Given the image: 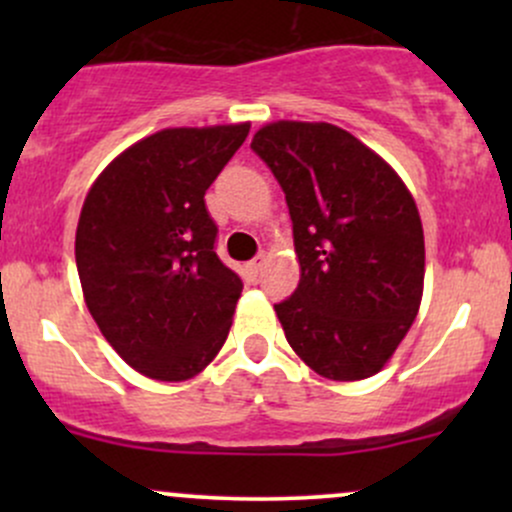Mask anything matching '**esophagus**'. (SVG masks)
Segmentation results:
<instances>
[{
  "instance_id": "1",
  "label": "esophagus",
  "mask_w": 512,
  "mask_h": 512,
  "mask_svg": "<svg viewBox=\"0 0 512 512\" xmlns=\"http://www.w3.org/2000/svg\"><path fill=\"white\" fill-rule=\"evenodd\" d=\"M264 260H267V255H264V252H260V255L255 257V260H252L248 267H250V272H252V276H257L262 272V264H264Z\"/></svg>"
}]
</instances>
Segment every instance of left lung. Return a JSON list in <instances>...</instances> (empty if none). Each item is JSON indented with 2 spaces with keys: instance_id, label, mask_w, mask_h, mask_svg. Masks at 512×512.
Instances as JSON below:
<instances>
[{
  "instance_id": "8db88e82",
  "label": "left lung",
  "mask_w": 512,
  "mask_h": 512,
  "mask_svg": "<svg viewBox=\"0 0 512 512\" xmlns=\"http://www.w3.org/2000/svg\"><path fill=\"white\" fill-rule=\"evenodd\" d=\"M250 149L281 185L301 262L276 303L291 349L330 380H363L395 354L424 293V228L402 178L354 134L279 120Z\"/></svg>"
}]
</instances>
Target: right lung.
<instances>
[{
  "label": "right lung",
  "instance_id": "obj_1",
  "mask_svg": "<svg viewBox=\"0 0 512 512\" xmlns=\"http://www.w3.org/2000/svg\"><path fill=\"white\" fill-rule=\"evenodd\" d=\"M248 132V122L161 129L88 190L76 226L88 313L146 378H192L231 330L243 281L216 255L204 195Z\"/></svg>",
  "mask_w": 512,
  "mask_h": 512
}]
</instances>
